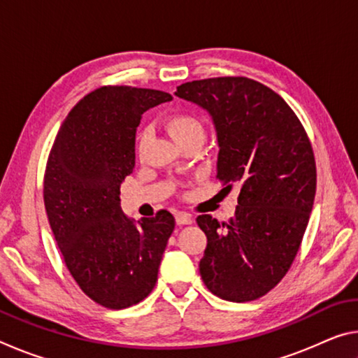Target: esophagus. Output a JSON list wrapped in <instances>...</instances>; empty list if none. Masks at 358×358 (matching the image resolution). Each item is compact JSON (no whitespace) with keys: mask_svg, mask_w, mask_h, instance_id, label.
<instances>
[{"mask_svg":"<svg viewBox=\"0 0 358 358\" xmlns=\"http://www.w3.org/2000/svg\"><path fill=\"white\" fill-rule=\"evenodd\" d=\"M175 221L180 226H185V224H192V216L189 213H185V211H180V213L175 215Z\"/></svg>","mask_w":358,"mask_h":358,"instance_id":"1","label":"esophagus"}]
</instances>
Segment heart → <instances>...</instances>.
I'll list each match as a JSON object with an SVG mask.
<instances>
[{"label":"heart","mask_w":358,"mask_h":358,"mask_svg":"<svg viewBox=\"0 0 358 358\" xmlns=\"http://www.w3.org/2000/svg\"><path fill=\"white\" fill-rule=\"evenodd\" d=\"M166 128L169 134L177 142L180 147L181 145H186L189 142H199L202 143L205 138V124L203 121L191 112H178L171 115L166 120ZM148 134L143 132L141 136V141H138V150H143L145 143H147Z\"/></svg>","instance_id":"b5f03b06"}]
</instances>
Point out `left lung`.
<instances>
[{
	"mask_svg": "<svg viewBox=\"0 0 358 358\" xmlns=\"http://www.w3.org/2000/svg\"><path fill=\"white\" fill-rule=\"evenodd\" d=\"M175 94L211 115L216 178L224 189L240 187L229 222L197 217L207 235L203 284L222 300L260 299L286 276L310 221L317 177L310 138L287 102L252 78L192 80Z\"/></svg>",
	"mask_w": 358,
	"mask_h": 358,
	"instance_id": "1",
	"label": "left lung"
}]
</instances>
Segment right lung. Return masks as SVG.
I'll use <instances>...</instances> for the list:
<instances>
[{"instance_id": "add662e5", "label": "right lung", "mask_w": 358, "mask_h": 358, "mask_svg": "<svg viewBox=\"0 0 358 358\" xmlns=\"http://www.w3.org/2000/svg\"><path fill=\"white\" fill-rule=\"evenodd\" d=\"M172 96L107 85L77 102L47 159L44 203L64 264L85 294L108 310L148 296L175 217L159 210L138 224L120 207V186L136 166L142 113Z\"/></svg>"}]
</instances>
